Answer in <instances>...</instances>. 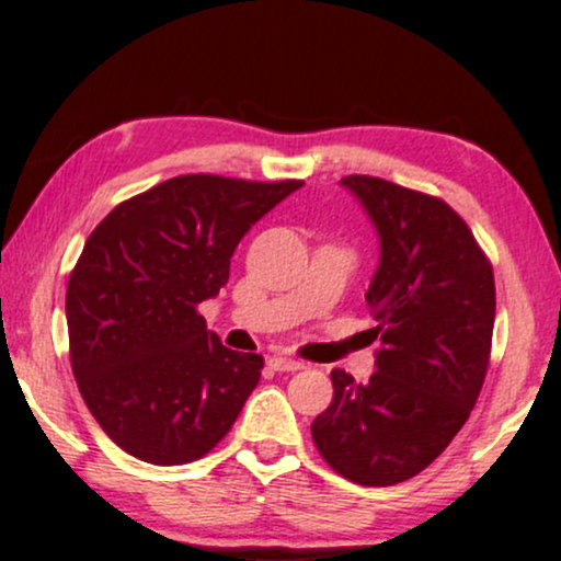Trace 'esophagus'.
Wrapping results in <instances>:
<instances>
[{
  "label": "esophagus",
  "instance_id": "obj_1",
  "mask_svg": "<svg viewBox=\"0 0 561 561\" xmlns=\"http://www.w3.org/2000/svg\"><path fill=\"white\" fill-rule=\"evenodd\" d=\"M267 365L278 373H296V370H305V362L291 359V357H283V354H275V357L267 359Z\"/></svg>",
  "mask_w": 561,
  "mask_h": 561
}]
</instances>
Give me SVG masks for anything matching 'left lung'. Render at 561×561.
Masks as SVG:
<instances>
[{
	"mask_svg": "<svg viewBox=\"0 0 561 561\" xmlns=\"http://www.w3.org/2000/svg\"><path fill=\"white\" fill-rule=\"evenodd\" d=\"M380 233L367 291L383 348L370 383L333 370V401L312 423L320 457L359 485L423 472L462 431L491 362L496 286L472 230L438 196L375 175L341 178Z\"/></svg>",
	"mask_w": 561,
	"mask_h": 561,
	"instance_id": "8db88e82",
	"label": "left lung"
}]
</instances>
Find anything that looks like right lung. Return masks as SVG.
Segmentation results:
<instances>
[{
  "mask_svg": "<svg viewBox=\"0 0 561 561\" xmlns=\"http://www.w3.org/2000/svg\"><path fill=\"white\" fill-rule=\"evenodd\" d=\"M299 186L175 175L117 204L85 239L65 294L70 367L130 457L194 462L241 414L265 359L222 346L199 305L228 283L252 222Z\"/></svg>",
  "mask_w": 561,
  "mask_h": 561,
  "instance_id": "1",
  "label": "right lung"
}]
</instances>
